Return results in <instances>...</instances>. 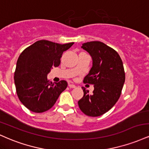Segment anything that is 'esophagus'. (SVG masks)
Segmentation results:
<instances>
[{
  "label": "esophagus",
  "mask_w": 149,
  "mask_h": 149,
  "mask_svg": "<svg viewBox=\"0 0 149 149\" xmlns=\"http://www.w3.org/2000/svg\"><path fill=\"white\" fill-rule=\"evenodd\" d=\"M69 87H70V88H76V86L74 85H73V84H69Z\"/></svg>",
  "instance_id": "esophagus-1"
}]
</instances>
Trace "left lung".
I'll return each mask as SVG.
<instances>
[{
	"instance_id": "8db88e82",
	"label": "left lung",
	"mask_w": 149,
	"mask_h": 149,
	"mask_svg": "<svg viewBox=\"0 0 149 149\" xmlns=\"http://www.w3.org/2000/svg\"><path fill=\"white\" fill-rule=\"evenodd\" d=\"M81 48L92 58V67L83 82L94 85V89L89 94L82 87L84 95L78 105L86 115L101 116L110 110L120 97L125 82L122 60L117 52L103 42L84 43Z\"/></svg>"
}]
</instances>
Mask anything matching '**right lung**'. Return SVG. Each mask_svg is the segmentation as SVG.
Wrapping results in <instances>:
<instances>
[{
    "mask_svg": "<svg viewBox=\"0 0 149 149\" xmlns=\"http://www.w3.org/2000/svg\"><path fill=\"white\" fill-rule=\"evenodd\" d=\"M73 44L39 40L19 55L14 72V84L18 97L28 110L37 113L48 110L67 88V81L50 82L47 75L53 67L60 65L63 52Z\"/></svg>",
    "mask_w": 149,
    "mask_h": 149,
    "instance_id": "obj_1",
    "label": "right lung"
}]
</instances>
